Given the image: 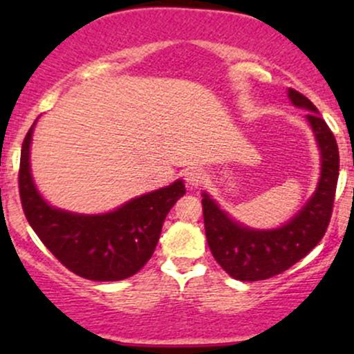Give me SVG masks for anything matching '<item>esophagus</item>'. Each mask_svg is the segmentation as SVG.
Returning a JSON list of instances; mask_svg holds the SVG:
<instances>
[{"mask_svg":"<svg viewBox=\"0 0 354 354\" xmlns=\"http://www.w3.org/2000/svg\"><path fill=\"white\" fill-rule=\"evenodd\" d=\"M185 180L189 188H198V186H201L206 181V171L200 168H189L185 173Z\"/></svg>","mask_w":354,"mask_h":354,"instance_id":"esophagus-1","label":"esophagus"}]
</instances>
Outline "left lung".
I'll return each instance as SVG.
<instances>
[{"instance_id": "obj_1", "label": "left lung", "mask_w": 354, "mask_h": 354, "mask_svg": "<svg viewBox=\"0 0 354 354\" xmlns=\"http://www.w3.org/2000/svg\"><path fill=\"white\" fill-rule=\"evenodd\" d=\"M288 98L296 108L308 111L306 120L319 148V180L303 208L278 228L256 230L231 218L206 191L201 193L211 253L219 266L239 281H261L286 271L318 245L330 225L339 174L338 145L306 96L290 88Z\"/></svg>"}]
</instances>
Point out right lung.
Listing matches in <instances>:
<instances>
[{
  "label": "right lung",
  "instance_id": "right-lung-1",
  "mask_svg": "<svg viewBox=\"0 0 354 354\" xmlns=\"http://www.w3.org/2000/svg\"><path fill=\"white\" fill-rule=\"evenodd\" d=\"M36 121L24 138L19 161V196L31 228L81 278L120 281L138 273L154 253L166 214L186 193L185 183L176 180L108 213L81 214L55 208L41 196L31 174L30 148Z\"/></svg>",
  "mask_w": 354,
  "mask_h": 354
}]
</instances>
